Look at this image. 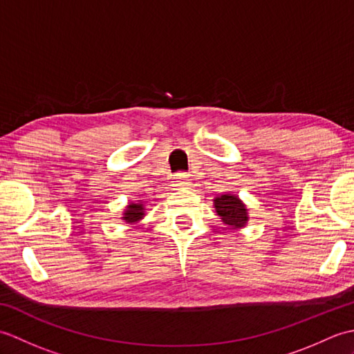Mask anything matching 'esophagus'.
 Masks as SVG:
<instances>
[{"instance_id": "esophagus-1", "label": "esophagus", "mask_w": 354, "mask_h": 354, "mask_svg": "<svg viewBox=\"0 0 354 354\" xmlns=\"http://www.w3.org/2000/svg\"><path fill=\"white\" fill-rule=\"evenodd\" d=\"M173 185L175 187L189 185V175H185V173H178L175 179H173Z\"/></svg>"}]
</instances>
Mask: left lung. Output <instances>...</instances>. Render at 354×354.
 Masks as SVG:
<instances>
[{
    "instance_id": "1",
    "label": "left lung",
    "mask_w": 354,
    "mask_h": 354,
    "mask_svg": "<svg viewBox=\"0 0 354 354\" xmlns=\"http://www.w3.org/2000/svg\"><path fill=\"white\" fill-rule=\"evenodd\" d=\"M217 216L230 230H242L250 221L245 202L234 193H225L213 199Z\"/></svg>"
}]
</instances>
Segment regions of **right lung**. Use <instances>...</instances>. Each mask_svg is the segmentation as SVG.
I'll return each instance as SVG.
<instances>
[{"instance_id":"right-lung-1","label":"right lung","mask_w":354,"mask_h":354,"mask_svg":"<svg viewBox=\"0 0 354 354\" xmlns=\"http://www.w3.org/2000/svg\"><path fill=\"white\" fill-rule=\"evenodd\" d=\"M146 208H145V204H142L141 201H137V202H129L124 207V212H123V216H122V221L129 223V225H133L140 222L142 217L146 216Z\"/></svg>"}]
</instances>
